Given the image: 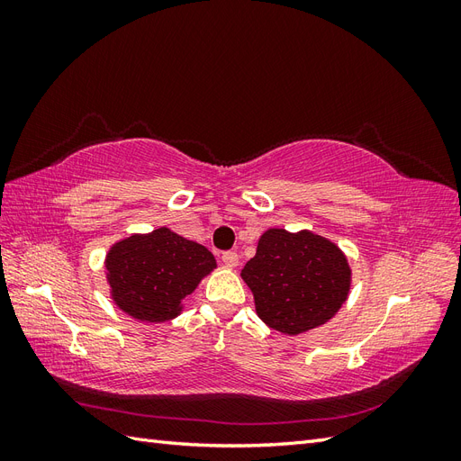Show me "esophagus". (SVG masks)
Wrapping results in <instances>:
<instances>
[{
	"label": "esophagus",
	"mask_w": 461,
	"mask_h": 461,
	"mask_svg": "<svg viewBox=\"0 0 461 461\" xmlns=\"http://www.w3.org/2000/svg\"><path fill=\"white\" fill-rule=\"evenodd\" d=\"M222 263L227 265V267H236L239 265V254L236 252H222Z\"/></svg>",
	"instance_id": "1"
}]
</instances>
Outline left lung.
<instances>
[{"label": "left lung", "instance_id": "1", "mask_svg": "<svg viewBox=\"0 0 461 461\" xmlns=\"http://www.w3.org/2000/svg\"><path fill=\"white\" fill-rule=\"evenodd\" d=\"M350 276L339 246L310 230L285 229L265 232L242 269L259 319L286 334L327 323L346 302Z\"/></svg>", "mask_w": 461, "mask_h": 461}]
</instances>
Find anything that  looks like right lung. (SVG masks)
I'll return each mask as SVG.
<instances>
[{
	"label": "right lung",
	"mask_w": 461,
	"mask_h": 461,
	"mask_svg": "<svg viewBox=\"0 0 461 461\" xmlns=\"http://www.w3.org/2000/svg\"><path fill=\"white\" fill-rule=\"evenodd\" d=\"M105 267L111 296L124 313L163 323L180 313V302L215 269V258L202 244L161 227L117 242Z\"/></svg>",
	"instance_id": "1"
}]
</instances>
